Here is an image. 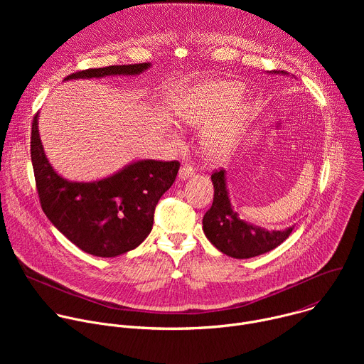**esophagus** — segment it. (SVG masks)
<instances>
[{"mask_svg": "<svg viewBox=\"0 0 364 364\" xmlns=\"http://www.w3.org/2000/svg\"><path fill=\"white\" fill-rule=\"evenodd\" d=\"M194 174H196V170H194L191 166L184 164V166H181V168H180V171H178V178H180V180H187V178L193 177Z\"/></svg>", "mask_w": 364, "mask_h": 364, "instance_id": "1", "label": "esophagus"}]
</instances>
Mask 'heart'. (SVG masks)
Masks as SVG:
<instances>
[{
	"label": "heart",
	"instance_id": "heart-1",
	"mask_svg": "<svg viewBox=\"0 0 364 364\" xmlns=\"http://www.w3.org/2000/svg\"><path fill=\"white\" fill-rule=\"evenodd\" d=\"M242 92L243 85L235 80H203L186 89L174 102L173 114L178 124L190 128L205 127L201 145L210 157H226L240 138L247 118V103L230 107ZM171 135L176 136L174 132Z\"/></svg>",
	"mask_w": 364,
	"mask_h": 364
}]
</instances>
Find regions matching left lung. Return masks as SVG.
I'll return each mask as SVG.
<instances>
[{"label": "left lung", "mask_w": 364, "mask_h": 364, "mask_svg": "<svg viewBox=\"0 0 364 364\" xmlns=\"http://www.w3.org/2000/svg\"><path fill=\"white\" fill-rule=\"evenodd\" d=\"M269 73L288 75L284 70ZM212 183L215 197L212 207L203 218V230L216 249L236 259H249L275 249L289 237L294 226L284 230H267L239 218L229 197L225 170L213 173Z\"/></svg>", "instance_id": "left-lung-1"}]
</instances>
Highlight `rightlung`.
Masks as SVG:
<instances>
[{
	"label": "right lung",
	"mask_w": 364,
	"mask_h": 364,
	"mask_svg": "<svg viewBox=\"0 0 364 364\" xmlns=\"http://www.w3.org/2000/svg\"><path fill=\"white\" fill-rule=\"evenodd\" d=\"M151 63L87 69L65 79L138 76ZM31 163L41 209L53 226L83 252L115 257L138 247L151 233L154 210L176 181L178 161L136 160L95 181H70L48 163L38 134V114L31 127Z\"/></svg>",
	"instance_id": "right-lung-1"
}]
</instances>
